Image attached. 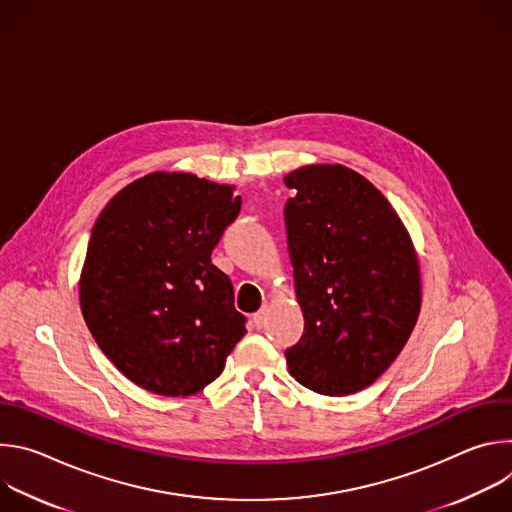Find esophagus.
Returning a JSON list of instances; mask_svg holds the SVG:
<instances>
[{
  "label": "esophagus",
  "mask_w": 512,
  "mask_h": 512,
  "mask_svg": "<svg viewBox=\"0 0 512 512\" xmlns=\"http://www.w3.org/2000/svg\"><path fill=\"white\" fill-rule=\"evenodd\" d=\"M265 322H267V310L261 308L257 314H253V326H255L257 330H261V328L265 326Z\"/></svg>",
  "instance_id": "esophagus-1"
}]
</instances>
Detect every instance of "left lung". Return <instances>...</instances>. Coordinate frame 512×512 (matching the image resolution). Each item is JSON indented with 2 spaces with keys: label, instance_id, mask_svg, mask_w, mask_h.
I'll use <instances>...</instances> for the list:
<instances>
[{
  "label": "left lung",
  "instance_id": "obj_1",
  "mask_svg": "<svg viewBox=\"0 0 512 512\" xmlns=\"http://www.w3.org/2000/svg\"><path fill=\"white\" fill-rule=\"evenodd\" d=\"M287 251L304 334L285 350L300 385L342 397L373 385L409 340L421 308L419 261L389 200L344 166L283 178Z\"/></svg>",
  "mask_w": 512,
  "mask_h": 512
}]
</instances>
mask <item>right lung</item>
<instances>
[{
  "label": "right lung",
  "instance_id": "1",
  "mask_svg": "<svg viewBox=\"0 0 512 512\" xmlns=\"http://www.w3.org/2000/svg\"><path fill=\"white\" fill-rule=\"evenodd\" d=\"M241 210L233 186L154 172L99 214L81 273V310L103 354L166 397L202 391L245 336L233 283L210 255Z\"/></svg>",
  "mask_w": 512,
  "mask_h": 512
}]
</instances>
